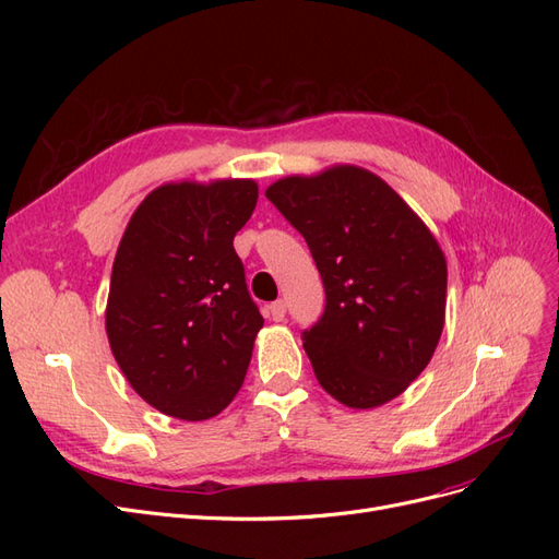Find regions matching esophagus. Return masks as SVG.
Listing matches in <instances>:
<instances>
[{
  "mask_svg": "<svg viewBox=\"0 0 559 559\" xmlns=\"http://www.w3.org/2000/svg\"><path fill=\"white\" fill-rule=\"evenodd\" d=\"M267 317L273 319V321H284V317H286V302L284 300L270 302V306H267Z\"/></svg>",
  "mask_w": 559,
  "mask_h": 559,
  "instance_id": "esophagus-1",
  "label": "esophagus"
}]
</instances>
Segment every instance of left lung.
Returning a JSON list of instances; mask_svg holds the SVG:
<instances>
[{
    "mask_svg": "<svg viewBox=\"0 0 559 559\" xmlns=\"http://www.w3.org/2000/svg\"><path fill=\"white\" fill-rule=\"evenodd\" d=\"M265 198L306 238L324 282V314L302 331L319 384L361 411L403 394L445 324L448 265L431 230L357 165L284 177Z\"/></svg>",
    "mask_w": 559,
    "mask_h": 559,
    "instance_id": "obj_1",
    "label": "left lung"
}]
</instances>
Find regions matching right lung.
Here are the masks:
<instances>
[{
  "instance_id": "add662e5",
  "label": "right lung",
  "mask_w": 559,
  "mask_h": 559,
  "mask_svg": "<svg viewBox=\"0 0 559 559\" xmlns=\"http://www.w3.org/2000/svg\"><path fill=\"white\" fill-rule=\"evenodd\" d=\"M257 200L251 179L165 183L118 245L107 337L130 386L165 415L210 419L245 382L263 317L233 238Z\"/></svg>"
}]
</instances>
